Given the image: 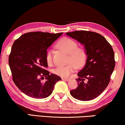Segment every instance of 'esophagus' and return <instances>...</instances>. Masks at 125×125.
Segmentation results:
<instances>
[{
    "instance_id": "34e87169",
    "label": "esophagus",
    "mask_w": 125,
    "mask_h": 125,
    "mask_svg": "<svg viewBox=\"0 0 125 125\" xmlns=\"http://www.w3.org/2000/svg\"><path fill=\"white\" fill-rule=\"evenodd\" d=\"M62 80L67 81H70V78H62Z\"/></svg>"
}]
</instances>
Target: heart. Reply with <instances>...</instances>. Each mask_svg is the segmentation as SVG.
Here are the masks:
<instances>
[{
	"instance_id": "b5f03b06",
	"label": "heart",
	"mask_w": 125,
	"mask_h": 125,
	"mask_svg": "<svg viewBox=\"0 0 125 125\" xmlns=\"http://www.w3.org/2000/svg\"><path fill=\"white\" fill-rule=\"evenodd\" d=\"M56 46L66 53L68 54V62H71L66 65L58 66L52 70L54 74L61 77H68L74 71L75 67L80 68L84 65L87 54L85 50L82 47H78L77 42L68 37L62 38L57 42ZM53 52L48 49L45 54V60L48 65L52 63Z\"/></svg>"
}]
</instances>
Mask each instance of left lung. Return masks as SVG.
I'll list each match as a JSON object with an SVG mask.
<instances>
[{"instance_id": "1", "label": "left lung", "mask_w": 125, "mask_h": 125, "mask_svg": "<svg viewBox=\"0 0 125 125\" xmlns=\"http://www.w3.org/2000/svg\"><path fill=\"white\" fill-rule=\"evenodd\" d=\"M66 34L84 45L87 54L85 65L78 73V86L70 91V94L80 101L92 100L101 94L109 84L115 66L114 51L100 34L81 30Z\"/></svg>"}]
</instances>
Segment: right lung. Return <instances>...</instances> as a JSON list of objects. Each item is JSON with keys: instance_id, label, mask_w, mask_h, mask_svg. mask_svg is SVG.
Returning <instances> with one entry per match:
<instances>
[{"instance_id": "right-lung-1", "label": "right lung", "mask_w": 125, "mask_h": 125, "mask_svg": "<svg viewBox=\"0 0 125 125\" xmlns=\"http://www.w3.org/2000/svg\"><path fill=\"white\" fill-rule=\"evenodd\" d=\"M62 33L30 32L16 40L9 57L13 81L22 92L30 97L42 99L52 94L54 85L61 80L59 76L50 74L45 68L47 50ZM45 78L46 81L42 80Z\"/></svg>"}]
</instances>
